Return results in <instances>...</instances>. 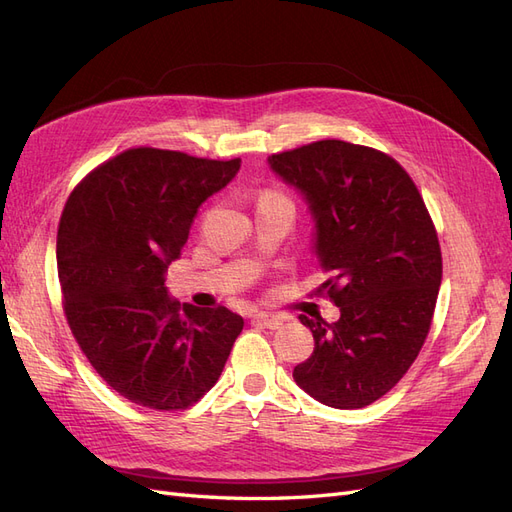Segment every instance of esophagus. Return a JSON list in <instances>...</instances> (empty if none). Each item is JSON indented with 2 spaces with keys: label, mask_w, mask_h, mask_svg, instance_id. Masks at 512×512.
I'll list each match as a JSON object with an SVG mask.
<instances>
[{
  "label": "esophagus",
  "mask_w": 512,
  "mask_h": 512,
  "mask_svg": "<svg viewBox=\"0 0 512 512\" xmlns=\"http://www.w3.org/2000/svg\"><path fill=\"white\" fill-rule=\"evenodd\" d=\"M254 322L262 324V327H267V329H280L284 324V316H275V314H269V312H258V314H254Z\"/></svg>",
  "instance_id": "obj_1"
}]
</instances>
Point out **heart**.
<instances>
[{"label":"heart","mask_w":512,"mask_h":512,"mask_svg":"<svg viewBox=\"0 0 512 512\" xmlns=\"http://www.w3.org/2000/svg\"><path fill=\"white\" fill-rule=\"evenodd\" d=\"M265 194H277V192H265ZM282 196V194H280Z\"/></svg>","instance_id":"obj_1"}]
</instances>
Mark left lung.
I'll return each mask as SVG.
<instances>
[{
  "label": "left lung",
  "instance_id": "left-lung-1",
  "mask_svg": "<svg viewBox=\"0 0 512 512\" xmlns=\"http://www.w3.org/2000/svg\"><path fill=\"white\" fill-rule=\"evenodd\" d=\"M269 166L297 188L316 222L318 292L339 320L299 316L314 352L292 378L324 406L374 404L421 352L442 282L438 232L414 181L386 153L318 141L273 153Z\"/></svg>",
  "mask_w": 512,
  "mask_h": 512
}]
</instances>
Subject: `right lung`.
Returning a JSON list of instances; mask_svg holds the SVG:
<instances>
[{
	"mask_svg": "<svg viewBox=\"0 0 512 512\" xmlns=\"http://www.w3.org/2000/svg\"><path fill=\"white\" fill-rule=\"evenodd\" d=\"M138 147L76 185L57 230V275L72 335L100 378L138 406L185 410L218 382L243 318L168 297L164 273L198 207L239 173Z\"/></svg>",
	"mask_w": 512,
	"mask_h": 512,
	"instance_id": "add662e5",
	"label": "right lung"
}]
</instances>
